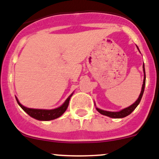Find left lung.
<instances>
[{
	"label": "left lung",
	"instance_id": "obj_1",
	"mask_svg": "<svg viewBox=\"0 0 159 159\" xmlns=\"http://www.w3.org/2000/svg\"><path fill=\"white\" fill-rule=\"evenodd\" d=\"M143 72H144V79H143V84L142 86V90H141V93H140V95L139 97V98L137 99V101H135L133 104H131V106L128 107V108H124V109L121 110L120 111H104V110L99 109V108H97V110L99 111L100 113L102 114V115L107 116H109L111 118H124V117L130 115V114L135 109L138 104H139L140 101L142 99L143 94L144 92V89H145V83H146V74H145V68H144V64H143Z\"/></svg>",
	"mask_w": 159,
	"mask_h": 159
}]
</instances>
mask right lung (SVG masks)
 <instances>
[{
    "label": "right lung",
    "instance_id": "obj_1",
    "mask_svg": "<svg viewBox=\"0 0 159 159\" xmlns=\"http://www.w3.org/2000/svg\"><path fill=\"white\" fill-rule=\"evenodd\" d=\"M72 95L70 96L66 99V101L64 102L62 106L58 107V108H55V109L51 110H45V109H34V108H28L26 107L23 106L22 104L19 102V101L16 99L17 103L22 108V109L24 111H26L27 113L30 116L33 117V118L39 120H55V119L58 118V117L61 116L62 114L65 112L66 110L67 107L69 105V101L70 99V97Z\"/></svg>",
    "mask_w": 159,
    "mask_h": 159
}]
</instances>
